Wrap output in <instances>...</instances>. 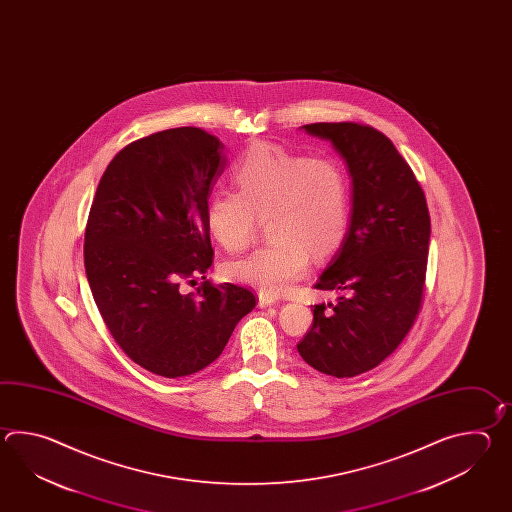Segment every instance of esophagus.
Instances as JSON below:
<instances>
[{"mask_svg":"<svg viewBox=\"0 0 512 512\" xmlns=\"http://www.w3.org/2000/svg\"><path fill=\"white\" fill-rule=\"evenodd\" d=\"M278 304V298L271 296V294L260 293L258 296V305L260 307H269V305Z\"/></svg>","mask_w":512,"mask_h":512,"instance_id":"34e87169","label":"esophagus"}]
</instances>
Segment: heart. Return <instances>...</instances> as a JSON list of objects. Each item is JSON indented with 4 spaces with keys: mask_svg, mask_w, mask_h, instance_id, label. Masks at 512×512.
<instances>
[{
    "mask_svg": "<svg viewBox=\"0 0 512 512\" xmlns=\"http://www.w3.org/2000/svg\"><path fill=\"white\" fill-rule=\"evenodd\" d=\"M232 181L238 192L208 199L212 236L225 251L240 252L256 238L260 218H267L274 238L251 256L230 261L227 274L236 282L283 293L307 272L311 254L326 260L348 236V174L333 157L258 142L236 163Z\"/></svg>",
    "mask_w": 512,
    "mask_h": 512,
    "instance_id": "obj_1",
    "label": "heart"
}]
</instances>
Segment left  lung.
Here are the masks:
<instances>
[{"label":"left lung","instance_id":"obj_1","mask_svg":"<svg viewBox=\"0 0 512 512\" xmlns=\"http://www.w3.org/2000/svg\"><path fill=\"white\" fill-rule=\"evenodd\" d=\"M333 144L351 177L346 240L316 289L335 304L315 305L313 326L296 344L302 359L337 379L379 366L403 342L425 289L430 214L412 168L381 131L357 122L302 126Z\"/></svg>","mask_w":512,"mask_h":512}]
</instances>
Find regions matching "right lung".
<instances>
[{
    "mask_svg": "<svg viewBox=\"0 0 512 512\" xmlns=\"http://www.w3.org/2000/svg\"><path fill=\"white\" fill-rule=\"evenodd\" d=\"M201 128L159 131L122 148L98 183L87 218V282L111 337L135 364L166 379L218 359L256 298L214 283L207 203L227 166ZM201 277L196 294L181 281Z\"/></svg>",
    "mask_w": 512,
    "mask_h": 512,
    "instance_id": "add662e5",
    "label": "right lung"
}]
</instances>
